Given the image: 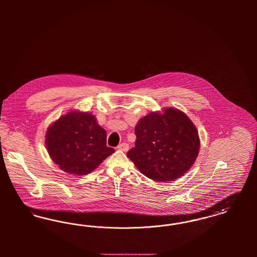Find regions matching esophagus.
<instances>
[{
	"label": "esophagus",
	"mask_w": 257,
	"mask_h": 257,
	"mask_svg": "<svg viewBox=\"0 0 257 257\" xmlns=\"http://www.w3.org/2000/svg\"><path fill=\"white\" fill-rule=\"evenodd\" d=\"M117 149H119V150H122V151H124V152H126V151H128V149H129V146H128V144H126V143H122V144L118 145Z\"/></svg>",
	"instance_id": "1"
}]
</instances>
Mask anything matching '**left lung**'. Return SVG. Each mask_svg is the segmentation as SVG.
Instances as JSON below:
<instances>
[{"instance_id": "left-lung-1", "label": "left lung", "mask_w": 257, "mask_h": 257, "mask_svg": "<svg viewBox=\"0 0 257 257\" xmlns=\"http://www.w3.org/2000/svg\"><path fill=\"white\" fill-rule=\"evenodd\" d=\"M135 147L127 157L148 178L173 181L189 171L199 150L196 126L180 110L151 112L135 127Z\"/></svg>"}]
</instances>
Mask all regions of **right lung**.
Returning <instances> with one entry per match:
<instances>
[{
    "instance_id": "obj_1",
    "label": "right lung",
    "mask_w": 257,
    "mask_h": 257,
    "mask_svg": "<svg viewBox=\"0 0 257 257\" xmlns=\"http://www.w3.org/2000/svg\"><path fill=\"white\" fill-rule=\"evenodd\" d=\"M106 138L92 114L70 111L50 126L45 143L51 158L62 171L84 175L114 152L106 146Z\"/></svg>"
}]
</instances>
